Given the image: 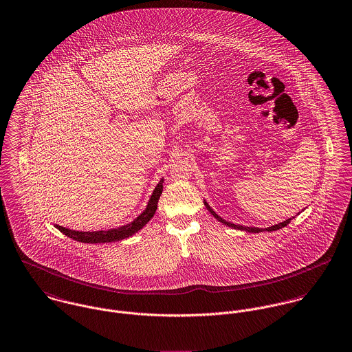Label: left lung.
<instances>
[{
    "mask_svg": "<svg viewBox=\"0 0 352 352\" xmlns=\"http://www.w3.org/2000/svg\"><path fill=\"white\" fill-rule=\"evenodd\" d=\"M205 206L208 208V210L220 221V223H223V224H226V226H228V227H231V228H234V230H245V231H248V232H254V234H258V232H262V231H267V232H272V231H276V230H280V228H283V227H286L290 221H292V219H287L286 221H283V223H279V224H276V226H273V227H269V228H251V227H243V226H236V224H232V223H228V221H226V220H223L220 216H217L216 214V212H213V209L205 202Z\"/></svg>",
    "mask_w": 352,
    "mask_h": 352,
    "instance_id": "obj_1",
    "label": "left lung"
}]
</instances>
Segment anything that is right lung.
I'll list each match as a JSON object with an SVG mask.
<instances>
[{
    "instance_id": "obj_1",
    "label": "right lung",
    "mask_w": 352,
    "mask_h": 352,
    "mask_svg": "<svg viewBox=\"0 0 352 352\" xmlns=\"http://www.w3.org/2000/svg\"><path fill=\"white\" fill-rule=\"evenodd\" d=\"M162 184H163V179L157 184L154 193L148 201L146 210L138 219H135L132 223H129L124 227H120L116 230H109V231H96V232H79V231L63 228L60 226H55V227L66 236H69L77 241H80V243H109V241H118L125 237H129V236L136 234L139 230H142L154 217V214L157 212L159 197L163 192Z\"/></svg>"
}]
</instances>
